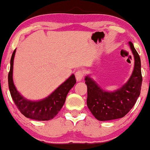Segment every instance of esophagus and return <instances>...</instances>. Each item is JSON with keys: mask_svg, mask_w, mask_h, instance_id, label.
Instances as JSON below:
<instances>
[{"mask_svg": "<svg viewBox=\"0 0 150 150\" xmlns=\"http://www.w3.org/2000/svg\"><path fill=\"white\" fill-rule=\"evenodd\" d=\"M75 76L76 79L77 81H81L82 79H83L84 76V72L83 70H81V69H79L75 72Z\"/></svg>", "mask_w": 150, "mask_h": 150, "instance_id": "esophagus-1", "label": "esophagus"}]
</instances>
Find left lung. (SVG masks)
<instances>
[{"label": "left lung", "instance_id": "left-lung-1", "mask_svg": "<svg viewBox=\"0 0 150 150\" xmlns=\"http://www.w3.org/2000/svg\"><path fill=\"white\" fill-rule=\"evenodd\" d=\"M134 58V70L128 81L113 92L104 91L89 76L85 77L87 86L88 108L100 121L116 120L124 117L136 103L141 93L142 75L140 57L133 44L129 42Z\"/></svg>", "mask_w": 150, "mask_h": 150}]
</instances>
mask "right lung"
I'll return each instance as SVG.
<instances>
[{"instance_id":"right-lung-1","label":"right lung","mask_w":150,"mask_h":150,"mask_svg":"<svg viewBox=\"0 0 150 150\" xmlns=\"http://www.w3.org/2000/svg\"><path fill=\"white\" fill-rule=\"evenodd\" d=\"M16 50L10 61V70L8 74V84L10 93L18 110L26 117L38 121H48L54 117L60 111L65 102L67 95L76 83L74 74L70 76L50 96L39 101L26 100L17 91L13 81V65Z\"/></svg>"}]
</instances>
